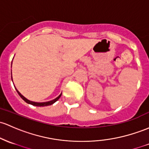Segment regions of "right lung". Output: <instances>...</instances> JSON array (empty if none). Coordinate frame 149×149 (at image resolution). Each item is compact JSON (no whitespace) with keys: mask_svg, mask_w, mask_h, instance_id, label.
Returning a JSON list of instances; mask_svg holds the SVG:
<instances>
[{"mask_svg":"<svg viewBox=\"0 0 149 149\" xmlns=\"http://www.w3.org/2000/svg\"><path fill=\"white\" fill-rule=\"evenodd\" d=\"M11 74H12V72H11ZM11 78H12V76H11ZM15 89H16V88H15ZM16 91H17V93H18L19 95L20 96L21 98L23 100L24 102H27V103H28V104H32V105H34V106H38V107H45V106L51 105V104H54L55 102H56V101L58 100L60 98V97H61V94H62V93H61V94H60L59 95H58V97H56V98H55L54 100H53L49 101V102H32V101H30V100H27V98H26V97H24V96L22 95L21 94V93H19V91H17V89H16Z\"/></svg>","mask_w":149,"mask_h":149,"instance_id":"1","label":"right lung"}]
</instances>
